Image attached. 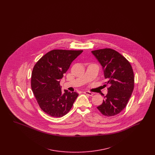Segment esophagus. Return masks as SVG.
Masks as SVG:
<instances>
[{"mask_svg":"<svg viewBox=\"0 0 155 155\" xmlns=\"http://www.w3.org/2000/svg\"><path fill=\"white\" fill-rule=\"evenodd\" d=\"M84 93L85 94L88 95L90 96H92V95H94L92 92H89V91H84Z\"/></svg>","mask_w":155,"mask_h":155,"instance_id":"1","label":"esophagus"}]
</instances>
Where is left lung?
<instances>
[{
    "label": "left lung",
    "mask_w": 155,
    "mask_h": 155,
    "mask_svg": "<svg viewBox=\"0 0 155 155\" xmlns=\"http://www.w3.org/2000/svg\"><path fill=\"white\" fill-rule=\"evenodd\" d=\"M103 68L104 86H109L103 103L97 108L106 116L116 115L127 106L134 87V75L130 62L111 49L92 51Z\"/></svg>",
    "instance_id": "1"
}]
</instances>
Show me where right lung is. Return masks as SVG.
<instances>
[{
	"label": "right lung",
	"mask_w": 155,
	"mask_h": 155,
	"mask_svg": "<svg viewBox=\"0 0 155 155\" xmlns=\"http://www.w3.org/2000/svg\"><path fill=\"white\" fill-rule=\"evenodd\" d=\"M83 51L56 49L48 52L34 67L31 88L42 110L54 117H63L71 109L78 94L60 85L63 74Z\"/></svg>",
	"instance_id": "right-lung-1"
}]
</instances>
